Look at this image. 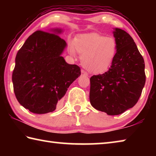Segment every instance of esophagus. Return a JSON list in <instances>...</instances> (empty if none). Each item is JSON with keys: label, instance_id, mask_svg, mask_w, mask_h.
<instances>
[{"label": "esophagus", "instance_id": "34e87169", "mask_svg": "<svg viewBox=\"0 0 156 156\" xmlns=\"http://www.w3.org/2000/svg\"><path fill=\"white\" fill-rule=\"evenodd\" d=\"M81 75L83 76H85V77H87V76H88V73H87L85 71H84L82 69L81 70Z\"/></svg>", "mask_w": 156, "mask_h": 156}]
</instances>
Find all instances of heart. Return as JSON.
Masks as SVG:
<instances>
[{
	"mask_svg": "<svg viewBox=\"0 0 156 156\" xmlns=\"http://www.w3.org/2000/svg\"><path fill=\"white\" fill-rule=\"evenodd\" d=\"M81 55L83 67L91 73L100 74L108 69L117 52L114 38L98 33H88L76 36L70 46L69 53Z\"/></svg>",
	"mask_w": 156,
	"mask_h": 156,
	"instance_id": "b5f03b06",
	"label": "heart"
}]
</instances>
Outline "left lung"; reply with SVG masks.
I'll return each mask as SVG.
<instances>
[{"instance_id":"left-lung-1","label":"left lung","mask_w":156,"mask_h":156,"mask_svg":"<svg viewBox=\"0 0 156 156\" xmlns=\"http://www.w3.org/2000/svg\"><path fill=\"white\" fill-rule=\"evenodd\" d=\"M117 52L109 69L90 78L89 100L95 109L110 115H119L138 101L146 76L144 61L133 39L115 28Z\"/></svg>"}]
</instances>
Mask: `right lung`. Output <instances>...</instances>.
Masks as SVG:
<instances>
[{
    "label": "right lung",
    "mask_w": 156,
    "mask_h": 156,
    "mask_svg": "<svg viewBox=\"0 0 156 156\" xmlns=\"http://www.w3.org/2000/svg\"><path fill=\"white\" fill-rule=\"evenodd\" d=\"M36 31L18 50L12 73L15 96L30 112L43 114L58 106L67 89L80 76V68L66 62L61 55L66 42L57 34Z\"/></svg>",
    "instance_id": "add662e5"
}]
</instances>
